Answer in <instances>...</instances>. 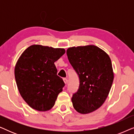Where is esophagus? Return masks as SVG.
<instances>
[{
    "mask_svg": "<svg viewBox=\"0 0 134 134\" xmlns=\"http://www.w3.org/2000/svg\"><path fill=\"white\" fill-rule=\"evenodd\" d=\"M63 81H64V82H65V84H67L68 82V80L66 78H63Z\"/></svg>",
    "mask_w": 134,
    "mask_h": 134,
    "instance_id": "34e87169",
    "label": "esophagus"
}]
</instances>
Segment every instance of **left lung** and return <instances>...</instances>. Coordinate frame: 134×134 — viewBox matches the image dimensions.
<instances>
[{"label":"left lung","mask_w":134,"mask_h":134,"mask_svg":"<svg viewBox=\"0 0 134 134\" xmlns=\"http://www.w3.org/2000/svg\"><path fill=\"white\" fill-rule=\"evenodd\" d=\"M66 54L79 79V88L71 98L73 107L82 114L92 112L104 104L113 83L110 58L94 45L69 47Z\"/></svg>","instance_id":"1"}]
</instances>
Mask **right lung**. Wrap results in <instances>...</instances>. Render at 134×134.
I'll use <instances>...</instances> for the list:
<instances>
[{"instance_id": "right-lung-1", "label": "right lung", "mask_w": 134, "mask_h": 134, "mask_svg": "<svg viewBox=\"0 0 134 134\" xmlns=\"http://www.w3.org/2000/svg\"><path fill=\"white\" fill-rule=\"evenodd\" d=\"M65 53L62 48L32 45L24 51L14 69L20 94L27 104L38 111L54 105L65 83L57 75L54 62Z\"/></svg>"}]
</instances>
